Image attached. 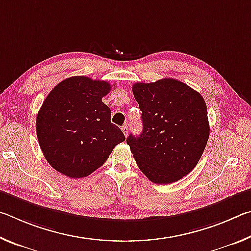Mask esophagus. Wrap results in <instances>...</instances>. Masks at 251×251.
<instances>
[{"label":"esophagus","mask_w":251,"mask_h":251,"mask_svg":"<svg viewBox=\"0 0 251 251\" xmlns=\"http://www.w3.org/2000/svg\"><path fill=\"white\" fill-rule=\"evenodd\" d=\"M122 130H123V133H124V135H125V136H127V135H128V131H129V128H128V126H127V125H125V126H123V127H122Z\"/></svg>","instance_id":"obj_1"}]
</instances>
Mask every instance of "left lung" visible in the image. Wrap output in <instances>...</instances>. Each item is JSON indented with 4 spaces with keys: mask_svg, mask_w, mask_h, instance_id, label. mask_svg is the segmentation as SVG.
Wrapping results in <instances>:
<instances>
[{
    "mask_svg": "<svg viewBox=\"0 0 251 251\" xmlns=\"http://www.w3.org/2000/svg\"><path fill=\"white\" fill-rule=\"evenodd\" d=\"M133 94L142 110L141 136L126 139L138 167L155 184L181 179L196 166L209 137L202 96L174 78L136 83Z\"/></svg>",
    "mask_w": 251,
    "mask_h": 251,
    "instance_id": "left-lung-1",
    "label": "left lung"
}]
</instances>
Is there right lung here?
Returning <instances> with one entry per match:
<instances>
[{
    "label": "right lung",
    "mask_w": 251,
    "mask_h": 251,
    "mask_svg": "<svg viewBox=\"0 0 251 251\" xmlns=\"http://www.w3.org/2000/svg\"><path fill=\"white\" fill-rule=\"evenodd\" d=\"M109 83L73 76L46 96L36 117L37 139L49 164L70 178L86 177L107 160L125 141L110 123L112 112L101 99Z\"/></svg>",
    "instance_id": "right-lung-1"
}]
</instances>
